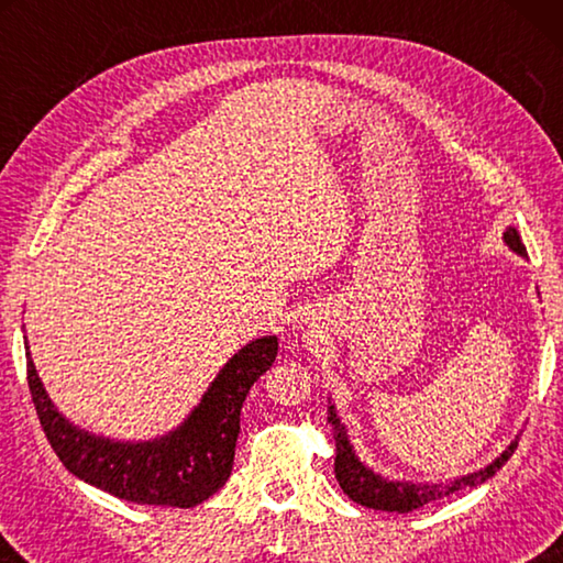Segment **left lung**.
Returning <instances> with one entry per match:
<instances>
[{"label":"left lung","instance_id":"obj_1","mask_svg":"<svg viewBox=\"0 0 563 563\" xmlns=\"http://www.w3.org/2000/svg\"><path fill=\"white\" fill-rule=\"evenodd\" d=\"M504 241H507L511 251H517L519 255H527V247H523L517 228H509V231L504 233ZM328 422L332 424V430H335V446H338L335 476H338L342 492H345L352 501L362 504V507L379 509V511L405 514V511L424 507V504H430V501L450 497V494L460 492L462 487H479L482 482H487L489 476L497 474L499 466L509 460L514 450H517V442H511L509 450L504 452L497 462H492L487 470L474 472L470 476H462V479H454L452 484H434V487L424 484V487H417V484L385 482L383 476L369 472L367 466L357 460L355 452H352L347 434H345V427L340 424L335 407L332 405L328 407Z\"/></svg>","mask_w":563,"mask_h":563}]
</instances>
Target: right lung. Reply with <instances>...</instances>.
<instances>
[{"label":"right lung","instance_id":"1","mask_svg":"<svg viewBox=\"0 0 563 563\" xmlns=\"http://www.w3.org/2000/svg\"><path fill=\"white\" fill-rule=\"evenodd\" d=\"M24 350L36 417L66 470L119 499L188 509L213 497L231 476L245 395L271 369L278 340L261 338L245 345L176 432L141 444L101 440L66 422L44 393L30 347Z\"/></svg>","mask_w":563,"mask_h":563}]
</instances>
